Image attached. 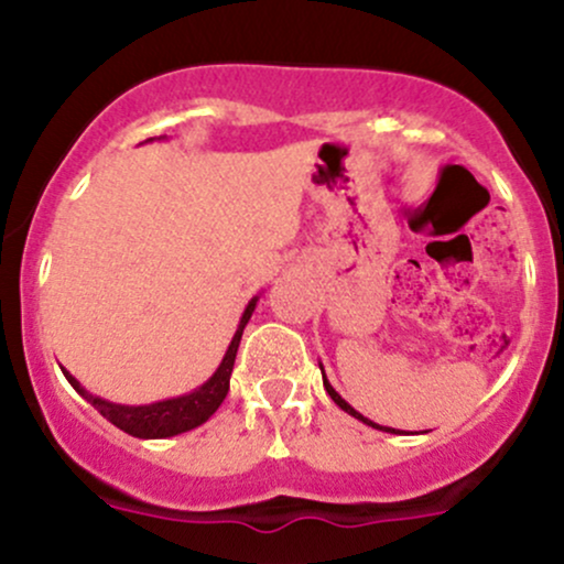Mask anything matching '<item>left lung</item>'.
I'll return each instance as SVG.
<instances>
[{"label": "left lung", "mask_w": 564, "mask_h": 564, "mask_svg": "<svg viewBox=\"0 0 564 564\" xmlns=\"http://www.w3.org/2000/svg\"><path fill=\"white\" fill-rule=\"evenodd\" d=\"M318 366H321V373H323V364H318ZM323 387H326V392H328V394H332V400H334V403H336V405H339V408H341V411H345V413H349V416H355V419H358V422H364V424H368V426H373V430H381V432H392V435H400V430H398V432H394V430H392V426H381V424H377V422H371V419H366V416H364V413H358V411H355V408H352V405H349V403H347V400H345V398H341V394L334 390V387H332V381H328V379H326V373H323Z\"/></svg>", "instance_id": "1"}]
</instances>
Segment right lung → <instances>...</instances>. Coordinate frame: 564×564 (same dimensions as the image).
Returning a JSON list of instances; mask_svg holds the SVG:
<instances>
[{
	"label": "right lung",
	"mask_w": 564,
	"mask_h": 564,
	"mask_svg": "<svg viewBox=\"0 0 564 564\" xmlns=\"http://www.w3.org/2000/svg\"><path fill=\"white\" fill-rule=\"evenodd\" d=\"M153 140V138H151ZM159 140H166V134H161ZM257 302H260V294L251 296L249 304H246L241 321H238L236 334H232L228 349H225L223 364L217 366V371L212 373L204 384L196 387V390L177 394V398H166V400H156V403H145V405H124V403H113V400L100 398V394H93L89 390H84L82 381L63 368V377L68 379V384L74 387L76 392L87 400L89 405H95L102 416L108 419L113 426L124 430L127 435L140 437V440H164V437H174L183 435V432H191L200 426L204 422H209L212 413L223 405L225 394L230 390V373H232V364H236V352L238 345H241V336L246 323L251 321L254 315Z\"/></svg>",
	"instance_id": "obj_1"
}]
</instances>
